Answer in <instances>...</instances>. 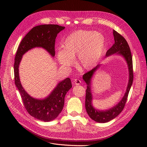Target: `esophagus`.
Segmentation results:
<instances>
[{
	"mask_svg": "<svg viewBox=\"0 0 147 147\" xmlns=\"http://www.w3.org/2000/svg\"><path fill=\"white\" fill-rule=\"evenodd\" d=\"M74 83L75 85H79V84H81L82 82H81V80H80L79 79H75L74 80Z\"/></svg>",
	"mask_w": 147,
	"mask_h": 147,
	"instance_id": "obj_1",
	"label": "esophagus"
}]
</instances>
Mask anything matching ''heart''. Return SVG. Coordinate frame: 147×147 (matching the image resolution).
<instances>
[{
	"label": "heart",
	"instance_id": "heart-1",
	"mask_svg": "<svg viewBox=\"0 0 147 147\" xmlns=\"http://www.w3.org/2000/svg\"><path fill=\"white\" fill-rule=\"evenodd\" d=\"M63 50L56 53L62 67L68 69L77 63L82 70H89L98 64L105 50V38L102 34L91 30H79L69 34L63 42Z\"/></svg>",
	"mask_w": 147,
	"mask_h": 147
}]
</instances>
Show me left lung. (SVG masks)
I'll return each instance as SVG.
<instances>
[{
  "instance_id": "obj_1",
  "label": "left lung",
  "mask_w": 147,
  "mask_h": 147,
  "mask_svg": "<svg viewBox=\"0 0 147 147\" xmlns=\"http://www.w3.org/2000/svg\"><path fill=\"white\" fill-rule=\"evenodd\" d=\"M113 34L115 40V43L109 50L107 51L105 57L112 55H118L123 57L126 62L129 71V80L126 90L121 100L113 107L105 110H99L96 109L92 105V94L91 91V80L93 75L100 67V64L97 65L90 72L83 75V80L87 84L86 90L85 108L88 115L92 120L100 123L109 122L116 118L122 112L127 100L129 92L130 91L133 82V67L132 57L129 47L126 39L122 35L113 30Z\"/></svg>"
}]
</instances>
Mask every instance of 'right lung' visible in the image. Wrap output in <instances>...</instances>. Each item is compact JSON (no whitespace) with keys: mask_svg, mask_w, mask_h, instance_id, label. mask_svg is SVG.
<instances>
[{"mask_svg":"<svg viewBox=\"0 0 147 147\" xmlns=\"http://www.w3.org/2000/svg\"><path fill=\"white\" fill-rule=\"evenodd\" d=\"M65 27L57 24H43L33 28L22 40L15 58L14 74L15 85L18 90L24 105L28 112L37 119L48 122L56 119L61 112L64 105L66 93L72 88L69 78L57 84L48 96L37 99L30 96L21 83L19 66L23 56L35 48H42L53 57L55 56V40L57 35Z\"/></svg>","mask_w":147,"mask_h":147,"instance_id":"right-lung-1","label":"right lung"}]
</instances>
